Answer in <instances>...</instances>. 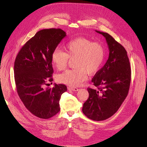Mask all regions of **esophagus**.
I'll return each mask as SVG.
<instances>
[{"label":"esophagus","mask_w":147,"mask_h":147,"mask_svg":"<svg viewBox=\"0 0 147 147\" xmlns=\"http://www.w3.org/2000/svg\"><path fill=\"white\" fill-rule=\"evenodd\" d=\"M69 89H70V90H73V91H78L79 90V88H73V87H71V88H68Z\"/></svg>","instance_id":"1"}]
</instances>
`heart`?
Segmentation results:
<instances>
[{"label":"heart","mask_w":147,"mask_h":147,"mask_svg":"<svg viewBox=\"0 0 147 147\" xmlns=\"http://www.w3.org/2000/svg\"><path fill=\"white\" fill-rule=\"evenodd\" d=\"M65 51L54 49L51 61L58 70L64 69L69 58H76L74 67L58 76L59 82L73 86H78L85 81L88 73L90 75L96 73L104 63L105 51L104 46L99 42H93L85 37H78L71 40L64 46Z\"/></svg>","instance_id":"1"}]
</instances>
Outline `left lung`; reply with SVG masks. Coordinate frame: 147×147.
I'll use <instances>...</instances> for the list:
<instances>
[{
	"instance_id": "obj_1",
	"label": "left lung",
	"mask_w": 147,
	"mask_h": 147,
	"mask_svg": "<svg viewBox=\"0 0 147 147\" xmlns=\"http://www.w3.org/2000/svg\"><path fill=\"white\" fill-rule=\"evenodd\" d=\"M106 39L109 57L92 79L97 89L88 88L89 98L82 111L89 119L104 120L117 111L126 99L131 80V69L127 52L107 33L95 30Z\"/></svg>"
}]
</instances>
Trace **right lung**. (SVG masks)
Here are the masks:
<instances>
[{"label": "right lung", "mask_w": 147, "mask_h": 147, "mask_svg": "<svg viewBox=\"0 0 147 147\" xmlns=\"http://www.w3.org/2000/svg\"><path fill=\"white\" fill-rule=\"evenodd\" d=\"M65 36L60 28L38 31L15 58L14 78L18 96L27 109L40 119H49L59 111L61 96L67 90L63 84L45 88L53 81L52 53Z\"/></svg>", "instance_id": "obj_1"}]
</instances>
